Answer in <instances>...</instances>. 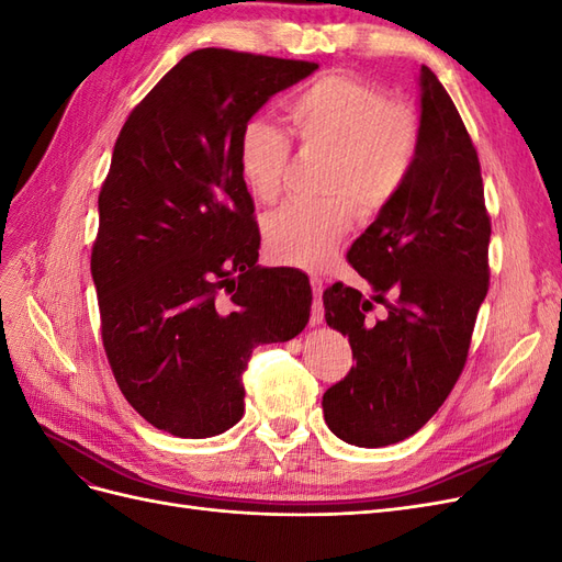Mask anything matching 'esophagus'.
<instances>
[{
	"label": "esophagus",
	"mask_w": 562,
	"mask_h": 562,
	"mask_svg": "<svg viewBox=\"0 0 562 562\" xmlns=\"http://www.w3.org/2000/svg\"><path fill=\"white\" fill-rule=\"evenodd\" d=\"M312 288H314V304H312V316H310V323L312 326H321L323 323V316H326V310H323V300H321V293H323V281L318 277H312Z\"/></svg>",
	"instance_id": "1"
}]
</instances>
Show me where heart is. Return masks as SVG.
<instances>
[{
	"label": "heart",
	"mask_w": 562,
	"mask_h": 562,
	"mask_svg": "<svg viewBox=\"0 0 562 562\" xmlns=\"http://www.w3.org/2000/svg\"><path fill=\"white\" fill-rule=\"evenodd\" d=\"M285 116L304 149L328 155L323 192L333 199L277 211L265 225V244L271 260L316 269L351 229V201L378 211L398 192L417 151V116L349 75L321 77L288 98ZM236 159L248 192L262 203L277 201L291 159L285 135L265 119H250L239 133Z\"/></svg>",
	"instance_id": "1"
}]
</instances>
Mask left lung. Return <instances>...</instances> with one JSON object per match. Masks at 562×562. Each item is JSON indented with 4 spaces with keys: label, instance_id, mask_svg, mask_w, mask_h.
<instances>
[{
    "label": "left lung",
    "instance_id": "left-lung-1",
    "mask_svg": "<svg viewBox=\"0 0 562 562\" xmlns=\"http://www.w3.org/2000/svg\"><path fill=\"white\" fill-rule=\"evenodd\" d=\"M417 151L398 192L347 252L368 291L323 293L356 366L323 394L328 429L384 448L427 424L459 380L487 295L490 215L481 164L443 83L422 65ZM375 303L385 316L372 322Z\"/></svg>",
    "mask_w": 562,
    "mask_h": 562
}]
</instances>
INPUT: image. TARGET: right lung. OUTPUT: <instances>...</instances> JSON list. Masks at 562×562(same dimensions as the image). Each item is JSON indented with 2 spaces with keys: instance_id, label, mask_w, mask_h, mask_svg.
<instances>
[{
  "instance_id": "add662e5",
  "label": "right lung",
  "mask_w": 562,
  "mask_h": 562,
  "mask_svg": "<svg viewBox=\"0 0 562 562\" xmlns=\"http://www.w3.org/2000/svg\"><path fill=\"white\" fill-rule=\"evenodd\" d=\"M314 70L307 60L192 50L114 143L91 252L100 333L122 394L166 434L234 427L252 349L307 326L310 281L258 265L236 143L271 95Z\"/></svg>"
}]
</instances>
